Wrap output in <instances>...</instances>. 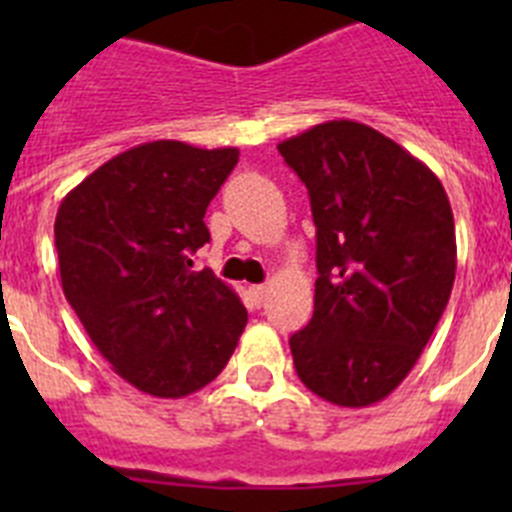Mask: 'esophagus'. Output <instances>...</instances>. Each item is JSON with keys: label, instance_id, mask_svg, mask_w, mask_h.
Masks as SVG:
<instances>
[{"label": "esophagus", "instance_id": "1", "mask_svg": "<svg viewBox=\"0 0 512 512\" xmlns=\"http://www.w3.org/2000/svg\"><path fill=\"white\" fill-rule=\"evenodd\" d=\"M266 292H269V289H266L264 284H256V287H251V295H253V300H256V302H264Z\"/></svg>", "mask_w": 512, "mask_h": 512}]
</instances>
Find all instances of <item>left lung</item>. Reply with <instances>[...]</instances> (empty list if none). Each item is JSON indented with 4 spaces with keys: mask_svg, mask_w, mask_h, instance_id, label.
Masks as SVG:
<instances>
[{
    "mask_svg": "<svg viewBox=\"0 0 512 512\" xmlns=\"http://www.w3.org/2000/svg\"><path fill=\"white\" fill-rule=\"evenodd\" d=\"M318 228L312 320L289 338L297 377L341 408L384 400L433 336L456 277L446 189L395 140L354 120L279 143Z\"/></svg>",
    "mask_w": 512,
    "mask_h": 512,
    "instance_id": "obj_1",
    "label": "left lung"
}]
</instances>
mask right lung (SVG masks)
Wrapping results in <instances>:
<instances>
[{
    "label": "right lung",
    "instance_id": "1",
    "mask_svg": "<svg viewBox=\"0 0 512 512\" xmlns=\"http://www.w3.org/2000/svg\"><path fill=\"white\" fill-rule=\"evenodd\" d=\"M238 148L151 140L76 184L56 215L63 295L135 390L179 400L223 372L248 323L241 297L192 253Z\"/></svg>",
    "mask_w": 512,
    "mask_h": 512
}]
</instances>
